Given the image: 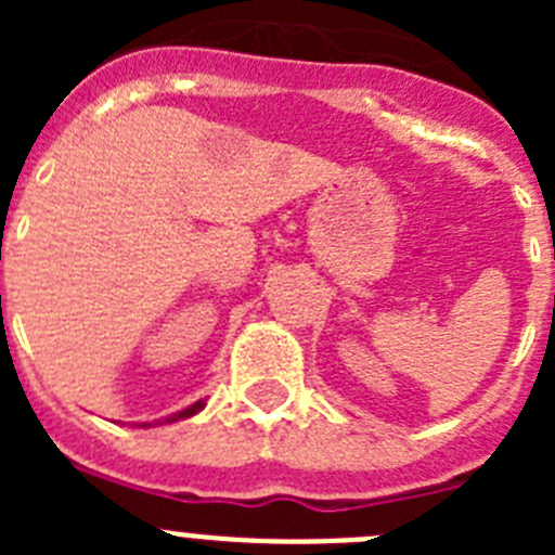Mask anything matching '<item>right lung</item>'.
Wrapping results in <instances>:
<instances>
[{
  "label": "right lung",
  "mask_w": 555,
  "mask_h": 555,
  "mask_svg": "<svg viewBox=\"0 0 555 555\" xmlns=\"http://www.w3.org/2000/svg\"><path fill=\"white\" fill-rule=\"evenodd\" d=\"M203 409H205V400H197V403H194V405H189V409L178 411V414H169V416H164V420H158V423H152V425H171V423H178V420H189V416L199 414V411H203Z\"/></svg>",
  "instance_id": "right-lung-1"
}]
</instances>
